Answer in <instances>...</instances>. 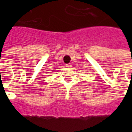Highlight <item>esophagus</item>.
Segmentation results:
<instances>
[{
    "mask_svg": "<svg viewBox=\"0 0 132 132\" xmlns=\"http://www.w3.org/2000/svg\"><path fill=\"white\" fill-rule=\"evenodd\" d=\"M66 66L67 68H71V64H66Z\"/></svg>",
    "mask_w": 132,
    "mask_h": 132,
    "instance_id": "1",
    "label": "esophagus"
}]
</instances>
